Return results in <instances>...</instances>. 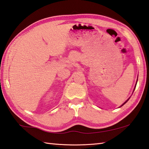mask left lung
Here are the masks:
<instances>
[{
  "label": "left lung",
  "instance_id": "left-lung-1",
  "mask_svg": "<svg viewBox=\"0 0 149 149\" xmlns=\"http://www.w3.org/2000/svg\"><path fill=\"white\" fill-rule=\"evenodd\" d=\"M138 79H137V81H136V85H135V87H134V90H133V92H134V90H135V88H136V84H137V82H138ZM132 94H133V93H132ZM130 97H129V99H128V100H127L126 101H125V102H124V103H123V104H121V107H122V106H123V105H124V104H125V103H127V102L128 101H129V99H130Z\"/></svg>",
  "mask_w": 149,
  "mask_h": 149
}]
</instances>
